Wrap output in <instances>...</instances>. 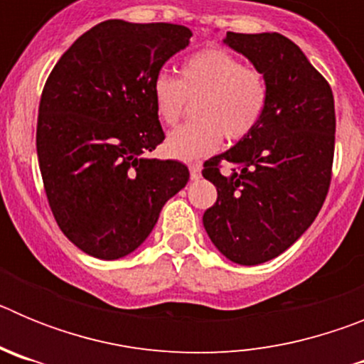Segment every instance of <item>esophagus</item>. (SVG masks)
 Listing matches in <instances>:
<instances>
[{
    "mask_svg": "<svg viewBox=\"0 0 364 364\" xmlns=\"http://www.w3.org/2000/svg\"><path fill=\"white\" fill-rule=\"evenodd\" d=\"M189 175H191V180H198L202 176V166L200 164H191L189 166Z\"/></svg>",
    "mask_w": 364,
    "mask_h": 364,
    "instance_id": "34e87169",
    "label": "esophagus"
}]
</instances>
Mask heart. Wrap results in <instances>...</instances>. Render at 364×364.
Listing matches in <instances>:
<instances>
[{
  "label": "heart",
  "mask_w": 364,
  "mask_h": 364,
  "mask_svg": "<svg viewBox=\"0 0 364 364\" xmlns=\"http://www.w3.org/2000/svg\"><path fill=\"white\" fill-rule=\"evenodd\" d=\"M151 98L160 122L173 125L186 100H198L195 124L167 134L164 149L176 160H198L215 153L222 138L239 142L255 131L268 107V85L255 69L224 49H204L180 65V78L160 73L151 83Z\"/></svg>",
  "instance_id": "b5f03b06"
}]
</instances>
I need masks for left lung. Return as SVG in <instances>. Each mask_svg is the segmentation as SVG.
Segmentation results:
<instances>
[{
	"label": "left lung",
	"instance_id": "1",
	"mask_svg": "<svg viewBox=\"0 0 364 364\" xmlns=\"http://www.w3.org/2000/svg\"><path fill=\"white\" fill-rule=\"evenodd\" d=\"M224 43L264 76L268 107L252 134L204 164L202 175L218 197L202 222L226 259L255 266L286 252L323 208L336 109L326 80L279 32H228Z\"/></svg>",
	"mask_w": 364,
	"mask_h": 364
}]
</instances>
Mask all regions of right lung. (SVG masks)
<instances>
[{
    "label": "right lung",
    "instance_id": "add662e5",
    "mask_svg": "<svg viewBox=\"0 0 364 364\" xmlns=\"http://www.w3.org/2000/svg\"><path fill=\"white\" fill-rule=\"evenodd\" d=\"M193 32L107 19L69 47L43 87L36 149L58 226L87 255L114 260L149 237L188 167L147 159L164 131L151 83Z\"/></svg>",
    "mask_w": 364,
    "mask_h": 364
}]
</instances>
